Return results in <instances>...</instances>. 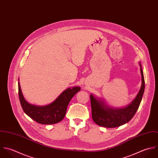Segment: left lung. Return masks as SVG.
<instances>
[{
  "label": "left lung",
  "instance_id": "1",
  "mask_svg": "<svg viewBox=\"0 0 158 158\" xmlns=\"http://www.w3.org/2000/svg\"><path fill=\"white\" fill-rule=\"evenodd\" d=\"M142 76V86L134 100L126 107L113 109L92 95H90L92 118L95 123L106 127H115L129 122L136 113L140 104L145 90V80L142 66L140 63Z\"/></svg>",
  "mask_w": 158,
  "mask_h": 158
}]
</instances>
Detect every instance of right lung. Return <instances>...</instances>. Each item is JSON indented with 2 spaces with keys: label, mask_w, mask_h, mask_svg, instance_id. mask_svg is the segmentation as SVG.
Wrapping results in <instances>:
<instances>
[{
  "label": "right lung",
  "mask_w": 158,
  "mask_h": 158,
  "mask_svg": "<svg viewBox=\"0 0 158 158\" xmlns=\"http://www.w3.org/2000/svg\"><path fill=\"white\" fill-rule=\"evenodd\" d=\"M80 90L81 88L78 87L67 89L52 103L45 106H37L26 101L18 82L19 98L24 112L33 120L43 125H52L62 121L69 101Z\"/></svg>",
  "instance_id": "obj_1"
}]
</instances>
